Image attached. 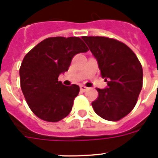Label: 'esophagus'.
Wrapping results in <instances>:
<instances>
[{
    "instance_id": "obj_1",
    "label": "esophagus",
    "mask_w": 158,
    "mask_h": 158,
    "mask_svg": "<svg viewBox=\"0 0 158 158\" xmlns=\"http://www.w3.org/2000/svg\"><path fill=\"white\" fill-rule=\"evenodd\" d=\"M87 89H88V88H87L86 86H84V85H80V90L83 92L86 91Z\"/></svg>"
}]
</instances>
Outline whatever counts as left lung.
Instances as JSON below:
<instances>
[{"mask_svg":"<svg viewBox=\"0 0 158 158\" xmlns=\"http://www.w3.org/2000/svg\"><path fill=\"white\" fill-rule=\"evenodd\" d=\"M96 57L105 89H97L94 111L106 120L117 121L134 109L143 87L142 64L125 43L106 37H82Z\"/></svg>","mask_w":158,"mask_h":158,"instance_id":"8db88e82","label":"left lung"}]
</instances>
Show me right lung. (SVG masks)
I'll use <instances>...</instances> for the list:
<instances>
[{
  "label": "right lung",
  "instance_id": "1",
  "mask_svg": "<svg viewBox=\"0 0 158 158\" xmlns=\"http://www.w3.org/2000/svg\"><path fill=\"white\" fill-rule=\"evenodd\" d=\"M89 48L78 37H52L42 41L23 57L19 68L20 87L31 110L41 120L57 122L71 111L79 87L58 81L73 57Z\"/></svg>",
  "mask_w": 158,
  "mask_h": 158
}]
</instances>
